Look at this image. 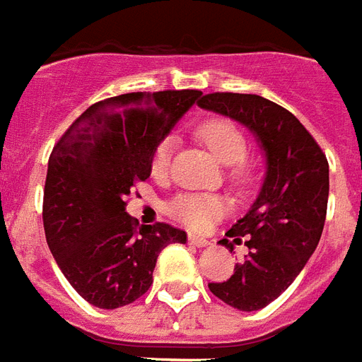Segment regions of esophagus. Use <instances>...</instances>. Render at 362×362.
Listing matches in <instances>:
<instances>
[{
    "label": "esophagus",
    "mask_w": 362,
    "mask_h": 362,
    "mask_svg": "<svg viewBox=\"0 0 362 362\" xmlns=\"http://www.w3.org/2000/svg\"><path fill=\"white\" fill-rule=\"evenodd\" d=\"M187 241L192 243L193 247H197V248L209 247V245H211V241H209V239H205V237H201V235H187Z\"/></svg>",
    "instance_id": "esophagus-1"
}]
</instances>
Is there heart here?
<instances>
[{"mask_svg":"<svg viewBox=\"0 0 362 362\" xmlns=\"http://www.w3.org/2000/svg\"><path fill=\"white\" fill-rule=\"evenodd\" d=\"M195 134L212 151V156L216 157L218 161L230 165L228 175L235 184L245 186L252 180V167L245 159L248 148L247 138L235 121L228 119V117H212V119L203 121L195 129ZM175 146V136H165L157 142L150 161L153 175L165 176L169 173ZM226 211H228V201L220 195H212V193H178L167 203L169 216L195 231L211 228L216 220L224 216Z\"/></svg>","mask_w":362,"mask_h":362,"instance_id":"b5f03b06","label":"heart"}]
</instances>
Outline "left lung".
Segmentation results:
<instances>
[{"label":"left lung","mask_w":362,"mask_h":362,"mask_svg":"<svg viewBox=\"0 0 362 362\" xmlns=\"http://www.w3.org/2000/svg\"><path fill=\"white\" fill-rule=\"evenodd\" d=\"M199 106L247 125L266 151V178L252 209L226 233L248 255L231 277L209 283L241 311L266 308L292 285L315 252L327 218L328 161L310 131L279 104L258 95L211 93ZM220 245L233 250L230 239Z\"/></svg>","instance_id":"8db88e82"}]
</instances>
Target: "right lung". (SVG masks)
Instances as JSON below:
<instances>
[{
	"label": "right lung",
	"mask_w": 362,
	"mask_h": 362,
	"mask_svg": "<svg viewBox=\"0 0 362 362\" xmlns=\"http://www.w3.org/2000/svg\"><path fill=\"white\" fill-rule=\"evenodd\" d=\"M201 90L127 93L87 107L49 157L43 228L60 272L87 302L115 310L148 292L157 256L186 231L138 226L127 197L151 175L153 148Z\"/></svg>",
	"instance_id": "obj_1"
}]
</instances>
